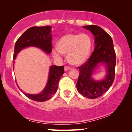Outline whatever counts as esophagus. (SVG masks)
Wrapping results in <instances>:
<instances>
[{"label":"esophagus","instance_id":"34e87169","mask_svg":"<svg viewBox=\"0 0 132 132\" xmlns=\"http://www.w3.org/2000/svg\"><path fill=\"white\" fill-rule=\"evenodd\" d=\"M70 67H68V66H65V68H64V69H65V71H68V70H69L70 69Z\"/></svg>","mask_w":132,"mask_h":132}]
</instances>
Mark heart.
<instances>
[{
    "mask_svg": "<svg viewBox=\"0 0 132 132\" xmlns=\"http://www.w3.org/2000/svg\"><path fill=\"white\" fill-rule=\"evenodd\" d=\"M91 47L92 39L88 34H68L59 39L57 47H54L52 52L57 58H61L63 53H67L69 62L79 65L87 59Z\"/></svg>",
    "mask_w": 132,
    "mask_h": 132,
    "instance_id": "1",
    "label": "heart"
}]
</instances>
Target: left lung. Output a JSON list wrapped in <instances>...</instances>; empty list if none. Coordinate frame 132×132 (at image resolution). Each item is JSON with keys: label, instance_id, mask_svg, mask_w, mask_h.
Masks as SVG:
<instances>
[{"label": "left lung", "instance_id": "left-lung-1", "mask_svg": "<svg viewBox=\"0 0 132 132\" xmlns=\"http://www.w3.org/2000/svg\"><path fill=\"white\" fill-rule=\"evenodd\" d=\"M89 30L94 36L95 48L86 62L79 67L80 71L76 87L79 93L88 98H96L108 91L115 79L116 55L113 41L109 34L97 25L83 27ZM99 63H103L106 68V75L101 81L92 77Z\"/></svg>", "mask_w": 132, "mask_h": 132}]
</instances>
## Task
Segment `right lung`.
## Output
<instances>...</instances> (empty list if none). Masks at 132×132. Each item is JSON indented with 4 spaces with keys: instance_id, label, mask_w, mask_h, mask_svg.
Returning <instances> with one entry per match:
<instances>
[{
    "instance_id": "obj_1",
    "label": "right lung",
    "mask_w": 132,
    "mask_h": 132,
    "mask_svg": "<svg viewBox=\"0 0 132 132\" xmlns=\"http://www.w3.org/2000/svg\"><path fill=\"white\" fill-rule=\"evenodd\" d=\"M51 28L50 26L42 27H32L26 30L17 39L14 47L13 61L15 60L17 54L23 48L28 47H36L41 48L46 53L52 52ZM14 63L15 62L13 61ZM13 64V65H14ZM64 73V66L52 65L50 67L48 79L46 87L38 94H30L21 91L32 100L37 102H45L48 100L56 93L59 79Z\"/></svg>"
}]
</instances>
